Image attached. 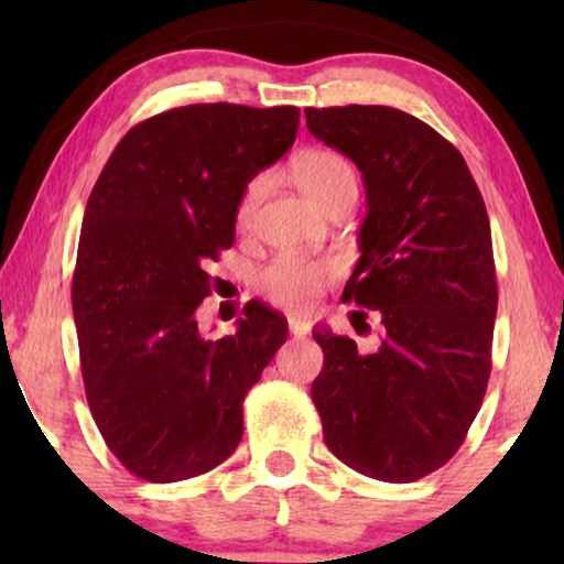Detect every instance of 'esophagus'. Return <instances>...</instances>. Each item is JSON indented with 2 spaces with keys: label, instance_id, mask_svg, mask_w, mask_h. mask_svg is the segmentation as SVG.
<instances>
[{
  "label": "esophagus",
  "instance_id": "1",
  "mask_svg": "<svg viewBox=\"0 0 564 564\" xmlns=\"http://www.w3.org/2000/svg\"><path fill=\"white\" fill-rule=\"evenodd\" d=\"M288 326H290V334L292 336H307L311 334V323L307 321H303V318H297V315H290L288 318Z\"/></svg>",
  "mask_w": 564,
  "mask_h": 564
}]
</instances>
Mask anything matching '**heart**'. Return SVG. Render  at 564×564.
Instances as JSON below:
<instances>
[{"instance_id":"obj_1","label":"heart","mask_w":564,"mask_h":564,"mask_svg":"<svg viewBox=\"0 0 564 564\" xmlns=\"http://www.w3.org/2000/svg\"><path fill=\"white\" fill-rule=\"evenodd\" d=\"M295 182L313 205L326 207L330 199L346 192H357V174L346 156L328 149H311L300 153L295 161ZM269 187V176L257 174L246 182L236 203L238 228H249L257 207ZM336 261H307L295 257H280L259 274V288L274 305L292 313H307L326 284L336 280Z\"/></svg>"}]
</instances>
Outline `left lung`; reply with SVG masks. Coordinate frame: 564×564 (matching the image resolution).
I'll return each mask as SVG.
<instances>
[{
  "label": "left lung",
  "instance_id": "left-lung-1",
  "mask_svg": "<svg viewBox=\"0 0 564 564\" xmlns=\"http://www.w3.org/2000/svg\"><path fill=\"white\" fill-rule=\"evenodd\" d=\"M305 118L361 172V257L341 300L380 318L369 354L313 328L323 438L361 475L421 480L454 457L488 388L498 311L488 210L462 153L413 115L349 105L307 107Z\"/></svg>",
  "mask_w": 564,
  "mask_h": 564
}]
</instances>
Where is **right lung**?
Here are the masks:
<instances>
[{"label": "right lung", "mask_w": 564, "mask_h": 564, "mask_svg": "<svg viewBox=\"0 0 564 564\" xmlns=\"http://www.w3.org/2000/svg\"><path fill=\"white\" fill-rule=\"evenodd\" d=\"M297 107L187 105L130 128L84 210L72 305L87 403L130 473L180 482L243 436V398L288 321L251 300L234 336L207 341L205 264L236 238V203L292 149Z\"/></svg>", "instance_id": "add662e5"}]
</instances>
